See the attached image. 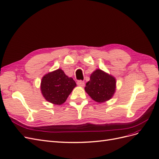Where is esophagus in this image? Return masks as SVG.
I'll return each mask as SVG.
<instances>
[{"label":"esophagus","mask_w":159,"mask_h":159,"mask_svg":"<svg viewBox=\"0 0 159 159\" xmlns=\"http://www.w3.org/2000/svg\"><path fill=\"white\" fill-rule=\"evenodd\" d=\"M77 84H78L79 87H84V82L83 80H79L78 82H77Z\"/></svg>","instance_id":"1"}]
</instances>
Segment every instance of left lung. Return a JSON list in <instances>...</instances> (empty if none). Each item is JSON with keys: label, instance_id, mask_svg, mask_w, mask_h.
Segmentation results:
<instances>
[{"label": "left lung", "instance_id": "8db88e82", "mask_svg": "<svg viewBox=\"0 0 159 159\" xmlns=\"http://www.w3.org/2000/svg\"><path fill=\"white\" fill-rule=\"evenodd\" d=\"M116 79L113 76L101 69L95 70L90 75V80L84 90L94 101L105 102L113 97L116 90Z\"/></svg>", "mask_w": 159, "mask_h": 159}]
</instances>
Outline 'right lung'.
<instances>
[{
	"mask_svg": "<svg viewBox=\"0 0 159 159\" xmlns=\"http://www.w3.org/2000/svg\"><path fill=\"white\" fill-rule=\"evenodd\" d=\"M76 86L71 77L65 75L62 69L50 72L45 75L40 83V90L44 98L53 105L64 103Z\"/></svg>",
	"mask_w": 159,
	"mask_h": 159,
	"instance_id": "add662e5",
	"label": "right lung"
}]
</instances>
